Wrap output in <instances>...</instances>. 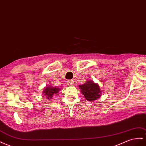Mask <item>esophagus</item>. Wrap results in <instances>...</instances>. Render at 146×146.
Instances as JSON below:
<instances>
[{
  "label": "esophagus",
  "instance_id": "esophagus-1",
  "mask_svg": "<svg viewBox=\"0 0 146 146\" xmlns=\"http://www.w3.org/2000/svg\"><path fill=\"white\" fill-rule=\"evenodd\" d=\"M68 85L72 86L74 85V81L73 80H70L68 81Z\"/></svg>",
  "mask_w": 146,
  "mask_h": 146
}]
</instances>
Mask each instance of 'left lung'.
Returning a JSON list of instances; mask_svg holds the SVG:
<instances>
[{"label":"left lung","mask_w":146,"mask_h":146,"mask_svg":"<svg viewBox=\"0 0 146 146\" xmlns=\"http://www.w3.org/2000/svg\"><path fill=\"white\" fill-rule=\"evenodd\" d=\"M82 93L88 101H93L100 97L101 91L100 86L93 81H88L85 84L79 85Z\"/></svg>","instance_id":"8db88e82"}]
</instances>
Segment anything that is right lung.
Masks as SVG:
<instances>
[{
	"label": "right lung",
	"instance_id": "obj_1",
	"mask_svg": "<svg viewBox=\"0 0 146 146\" xmlns=\"http://www.w3.org/2000/svg\"><path fill=\"white\" fill-rule=\"evenodd\" d=\"M60 90V88H55L53 86H50V87H46L44 88V93L45 94V97L48 99H50L52 98V96L54 94L57 93Z\"/></svg>",
	"mask_w": 146,
	"mask_h": 146
}]
</instances>
